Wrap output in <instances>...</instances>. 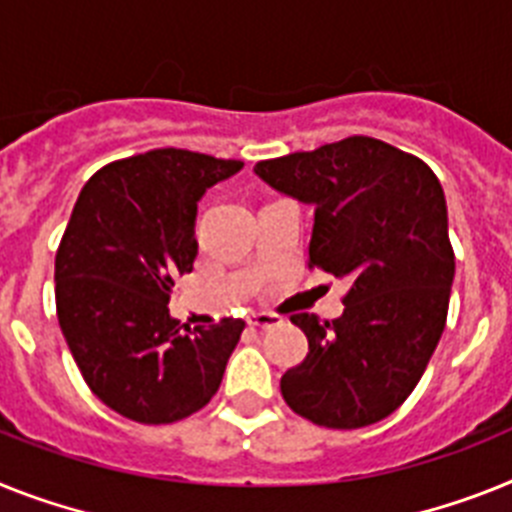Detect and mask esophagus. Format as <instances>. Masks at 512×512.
I'll return each instance as SVG.
<instances>
[{"label": "esophagus", "mask_w": 512, "mask_h": 512, "mask_svg": "<svg viewBox=\"0 0 512 512\" xmlns=\"http://www.w3.org/2000/svg\"><path fill=\"white\" fill-rule=\"evenodd\" d=\"M247 322L252 328H276V325H281V317L273 315V312H255V315H249Z\"/></svg>", "instance_id": "1"}]
</instances>
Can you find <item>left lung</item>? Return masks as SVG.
Here are the masks:
<instances>
[{"label": "left lung", "mask_w": 512, "mask_h": 512, "mask_svg": "<svg viewBox=\"0 0 512 512\" xmlns=\"http://www.w3.org/2000/svg\"><path fill=\"white\" fill-rule=\"evenodd\" d=\"M255 174L315 205L309 268L351 281L338 320L291 315L309 351L281 377L283 401L317 427L380 422L422 380L448 320L455 255L440 179L367 135L260 161Z\"/></svg>", "instance_id": "1"}]
</instances>
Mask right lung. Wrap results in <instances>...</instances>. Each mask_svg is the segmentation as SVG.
Here are the masks:
<instances>
[{
	"mask_svg": "<svg viewBox=\"0 0 512 512\" xmlns=\"http://www.w3.org/2000/svg\"><path fill=\"white\" fill-rule=\"evenodd\" d=\"M242 161L156 148L85 182L54 260L57 317L88 388L137 424H171L216 395L244 322L184 333L174 281L197 255V200Z\"/></svg>",
	"mask_w": 512,
	"mask_h": 512,
	"instance_id": "right-lung-1",
	"label": "right lung"
}]
</instances>
